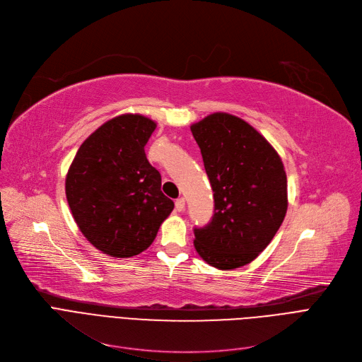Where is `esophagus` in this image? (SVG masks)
Listing matches in <instances>:
<instances>
[{"instance_id":"obj_1","label":"esophagus","mask_w":362,"mask_h":362,"mask_svg":"<svg viewBox=\"0 0 362 362\" xmlns=\"http://www.w3.org/2000/svg\"><path fill=\"white\" fill-rule=\"evenodd\" d=\"M185 209V200L184 199H178L177 202H175V210L177 211H182Z\"/></svg>"}]
</instances>
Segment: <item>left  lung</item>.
Wrapping results in <instances>:
<instances>
[{
	"label": "left lung",
	"mask_w": 362,
	"mask_h": 362,
	"mask_svg": "<svg viewBox=\"0 0 362 362\" xmlns=\"http://www.w3.org/2000/svg\"><path fill=\"white\" fill-rule=\"evenodd\" d=\"M215 199L210 223L194 228L199 256L221 270L256 259L288 209L286 173L273 146L244 119L210 114L189 127Z\"/></svg>",
	"instance_id": "obj_1"
}]
</instances>
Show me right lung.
<instances>
[{
	"label": "right lung",
	"instance_id": "right-lung-1",
	"mask_svg": "<svg viewBox=\"0 0 362 362\" xmlns=\"http://www.w3.org/2000/svg\"><path fill=\"white\" fill-rule=\"evenodd\" d=\"M155 129L156 122L140 114L118 115L83 141L69 168L71 215L86 240L110 257L148 248L174 209L144 153Z\"/></svg>",
	"mask_w": 362,
	"mask_h": 362
}]
</instances>
